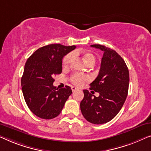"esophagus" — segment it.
Instances as JSON below:
<instances>
[{
    "label": "esophagus",
    "instance_id": "esophagus-1",
    "mask_svg": "<svg viewBox=\"0 0 151 151\" xmlns=\"http://www.w3.org/2000/svg\"><path fill=\"white\" fill-rule=\"evenodd\" d=\"M71 89H72V91H73V92H75V91L78 90V89L76 88L75 87H72Z\"/></svg>",
    "mask_w": 151,
    "mask_h": 151
}]
</instances>
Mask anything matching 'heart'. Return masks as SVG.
<instances>
[{
    "mask_svg": "<svg viewBox=\"0 0 151 151\" xmlns=\"http://www.w3.org/2000/svg\"><path fill=\"white\" fill-rule=\"evenodd\" d=\"M79 52V51H76L75 54H78ZM75 54L73 52H70V53H68L63 57L62 61L63 67H68L70 65L74 57H75ZM83 58L85 62L88 65H94L95 63V61H96V58H95L94 55L92 53H90V52H85L83 55ZM70 79L71 81L73 82V83L75 84V86H81L84 83V82L88 79V78L83 75H79V74H75V75H73L71 76Z\"/></svg>",
    "mask_w": 151,
    "mask_h": 151,
    "instance_id": "heart-1",
    "label": "heart"
}]
</instances>
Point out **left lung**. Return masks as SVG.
<instances>
[{
  "mask_svg": "<svg viewBox=\"0 0 151 151\" xmlns=\"http://www.w3.org/2000/svg\"><path fill=\"white\" fill-rule=\"evenodd\" d=\"M91 46L104 52L99 75L90 83V90L99 92V96L84 90L80 107L88 122L101 124L111 120L124 105L128 94L129 73L124 59L115 50L100 44Z\"/></svg>",
  "mask_w": 151,
  "mask_h": 151,
  "instance_id": "1",
  "label": "left lung"
}]
</instances>
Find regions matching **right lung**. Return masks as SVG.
Masks as SVG:
<instances>
[{
	"instance_id": "right-lung-1",
	"label": "right lung",
	"mask_w": 151,
	"mask_h": 151,
	"mask_svg": "<svg viewBox=\"0 0 151 151\" xmlns=\"http://www.w3.org/2000/svg\"><path fill=\"white\" fill-rule=\"evenodd\" d=\"M75 48L49 44L38 48L27 59L21 78L22 91L29 109L37 117H57L72 94L68 86L56 88L53 76L61 73L63 57Z\"/></svg>"
}]
</instances>
